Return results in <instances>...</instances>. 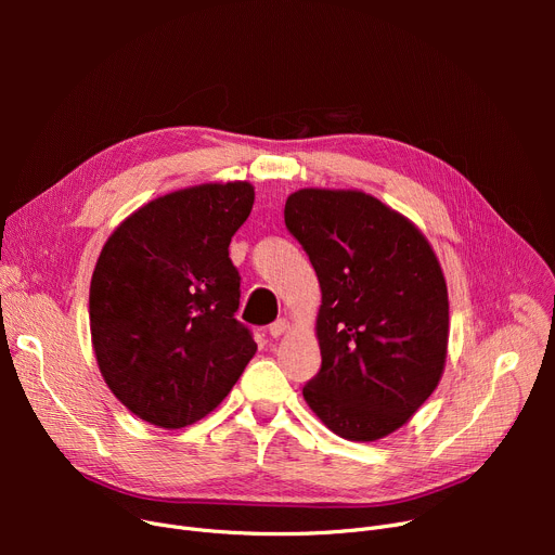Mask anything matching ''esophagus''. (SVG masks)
I'll return each instance as SVG.
<instances>
[{"label":"esophagus","instance_id":"obj_1","mask_svg":"<svg viewBox=\"0 0 555 555\" xmlns=\"http://www.w3.org/2000/svg\"><path fill=\"white\" fill-rule=\"evenodd\" d=\"M287 331V322H285V319H276V322L274 324H270V328H268V333H270V337H281L283 333Z\"/></svg>","mask_w":555,"mask_h":555}]
</instances>
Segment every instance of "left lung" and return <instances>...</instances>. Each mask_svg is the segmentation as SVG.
Listing matches in <instances>:
<instances>
[{
  "label": "left lung",
  "instance_id": "left-lung-1",
  "mask_svg": "<svg viewBox=\"0 0 555 555\" xmlns=\"http://www.w3.org/2000/svg\"><path fill=\"white\" fill-rule=\"evenodd\" d=\"M285 227L322 287V369L304 398L348 441H377L410 421L441 380L448 287L423 233L362 191L301 189Z\"/></svg>",
  "mask_w": 555,
  "mask_h": 555
}]
</instances>
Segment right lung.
<instances>
[{"label": "right lung", "instance_id": "1", "mask_svg": "<svg viewBox=\"0 0 555 555\" xmlns=\"http://www.w3.org/2000/svg\"><path fill=\"white\" fill-rule=\"evenodd\" d=\"M254 186L199 184L162 195L107 238L90 285V328L112 393L141 421L180 429L214 412L256 353L236 317L231 236Z\"/></svg>", "mask_w": 555, "mask_h": 555}]
</instances>
